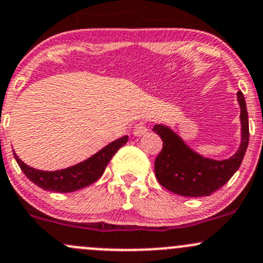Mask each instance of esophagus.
I'll return each instance as SVG.
<instances>
[{
	"label": "esophagus",
	"mask_w": 263,
	"mask_h": 263,
	"mask_svg": "<svg viewBox=\"0 0 263 263\" xmlns=\"http://www.w3.org/2000/svg\"><path fill=\"white\" fill-rule=\"evenodd\" d=\"M147 134V127L145 124L139 123L134 127V135L135 136H142V135Z\"/></svg>",
	"instance_id": "34e87169"
}]
</instances>
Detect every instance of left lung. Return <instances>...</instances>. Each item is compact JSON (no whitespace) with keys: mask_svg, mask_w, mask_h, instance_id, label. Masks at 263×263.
Wrapping results in <instances>:
<instances>
[{"mask_svg":"<svg viewBox=\"0 0 263 263\" xmlns=\"http://www.w3.org/2000/svg\"><path fill=\"white\" fill-rule=\"evenodd\" d=\"M240 107V145L224 160L205 158L192 150L171 127L155 124L153 131L163 140V150L155 159V176L163 187L185 197H202L221 188L239 169L249 141L248 113L242 91L237 92Z\"/></svg>","mask_w":263,"mask_h":263,"instance_id":"obj_1","label":"left lung"}]
</instances>
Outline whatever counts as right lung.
<instances>
[{
  "instance_id": "obj_1",
  "label": "right lung",
  "mask_w": 263,
  "mask_h": 263,
  "mask_svg": "<svg viewBox=\"0 0 263 263\" xmlns=\"http://www.w3.org/2000/svg\"><path fill=\"white\" fill-rule=\"evenodd\" d=\"M127 140H128V136L121 137V139L108 144L107 146L103 147L102 150H99L86 160L81 161L76 165L54 172L39 171V169L31 168V166L26 165L24 161H21L16 154H14V156L23 173L34 184L41 187L42 190L67 193L81 190V188L97 182L103 176L105 166L108 165L113 155L126 144Z\"/></svg>"
}]
</instances>
